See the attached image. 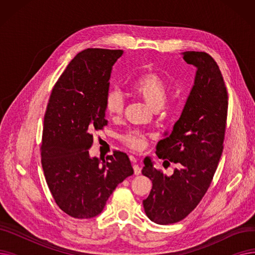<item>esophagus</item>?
Returning <instances> with one entry per match:
<instances>
[{"mask_svg":"<svg viewBox=\"0 0 255 255\" xmlns=\"http://www.w3.org/2000/svg\"><path fill=\"white\" fill-rule=\"evenodd\" d=\"M131 158V161L134 163L133 164V169H134V173L136 176H138V175H140V172H141V167L138 165V164H136V159L134 158V157H130Z\"/></svg>","mask_w":255,"mask_h":255,"instance_id":"obj_1","label":"esophagus"}]
</instances>
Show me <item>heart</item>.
<instances>
[{
    "instance_id": "heart-1",
    "label": "heart",
    "mask_w": 255,
    "mask_h": 255,
    "mask_svg": "<svg viewBox=\"0 0 255 255\" xmlns=\"http://www.w3.org/2000/svg\"><path fill=\"white\" fill-rule=\"evenodd\" d=\"M133 92L135 95L142 99L153 111L162 109L167 98V88L164 79L154 71H146L138 76L133 84ZM125 100L118 89H112L106 93L104 98V109L111 118H118L122 116L124 112ZM129 148L140 151L145 148L146 137L143 133L131 130L120 136Z\"/></svg>"
}]
</instances>
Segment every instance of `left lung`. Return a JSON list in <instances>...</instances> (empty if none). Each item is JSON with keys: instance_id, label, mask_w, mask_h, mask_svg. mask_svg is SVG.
Segmentation results:
<instances>
[{"instance_id": "obj_1", "label": "left lung", "mask_w": 255, "mask_h": 255, "mask_svg": "<svg viewBox=\"0 0 255 255\" xmlns=\"http://www.w3.org/2000/svg\"><path fill=\"white\" fill-rule=\"evenodd\" d=\"M196 67L194 85L172 131L156 146L158 158L173 162L171 176L163 175L151 161L142 175L152 181L143 202L146 216L157 224L183 220L196 208L213 180L223 151L229 96L217 63L204 51L182 53Z\"/></svg>"}]
</instances>
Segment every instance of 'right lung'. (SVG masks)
Here are the masks:
<instances>
[{
	"instance_id": "1",
	"label": "right lung",
	"mask_w": 255,
	"mask_h": 255,
	"mask_svg": "<svg viewBox=\"0 0 255 255\" xmlns=\"http://www.w3.org/2000/svg\"><path fill=\"white\" fill-rule=\"evenodd\" d=\"M121 49L88 48L74 57L53 87L41 143L45 180L59 208L78 219L102 212L107 199L133 168L127 154L90 157L92 132L107 125L104 98Z\"/></svg>"
}]
</instances>
